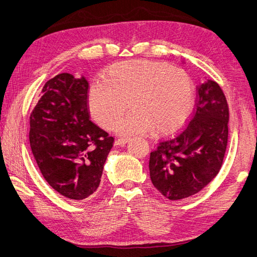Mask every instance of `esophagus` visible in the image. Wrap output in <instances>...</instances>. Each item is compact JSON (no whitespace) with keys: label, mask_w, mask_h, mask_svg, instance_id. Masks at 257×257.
<instances>
[{"label":"esophagus","mask_w":257,"mask_h":257,"mask_svg":"<svg viewBox=\"0 0 257 257\" xmlns=\"http://www.w3.org/2000/svg\"><path fill=\"white\" fill-rule=\"evenodd\" d=\"M128 142H129V138H119L114 142V145L115 146H124Z\"/></svg>","instance_id":"esophagus-1"}]
</instances>
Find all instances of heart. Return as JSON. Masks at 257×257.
Instances as JSON below:
<instances>
[{"label":"heart","instance_id":"heart-1","mask_svg":"<svg viewBox=\"0 0 257 257\" xmlns=\"http://www.w3.org/2000/svg\"><path fill=\"white\" fill-rule=\"evenodd\" d=\"M88 109L97 123L111 129L129 108L134 111L116 124L121 135L153 129L171 134L183 125L194 106V87L183 69L149 60H128L106 69L104 83L90 87Z\"/></svg>","mask_w":257,"mask_h":257}]
</instances>
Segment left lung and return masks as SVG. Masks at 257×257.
Masks as SVG:
<instances>
[{
    "label": "left lung",
    "instance_id": "left-lung-1",
    "mask_svg": "<svg viewBox=\"0 0 257 257\" xmlns=\"http://www.w3.org/2000/svg\"><path fill=\"white\" fill-rule=\"evenodd\" d=\"M197 91L188 127L162 141L149 157L152 183L170 200L201 191L220 171L225 156L229 121L225 94L211 80L200 84Z\"/></svg>",
    "mask_w": 257,
    "mask_h": 257
}]
</instances>
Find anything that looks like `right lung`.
Wrapping results in <instances>:
<instances>
[{"instance_id":"1","label":"right lung","mask_w":257,"mask_h":257,"mask_svg":"<svg viewBox=\"0 0 257 257\" xmlns=\"http://www.w3.org/2000/svg\"><path fill=\"white\" fill-rule=\"evenodd\" d=\"M88 83L62 73L45 84L30 115L29 141L48 184L64 197L83 200L99 188L113 138L90 120Z\"/></svg>"}]
</instances>
